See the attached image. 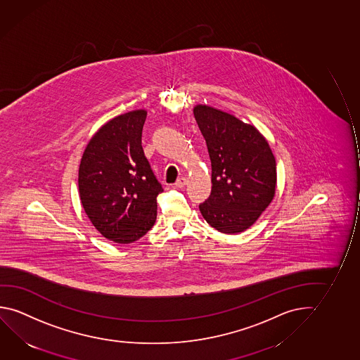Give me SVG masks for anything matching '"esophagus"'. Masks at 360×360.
Here are the masks:
<instances>
[{
  "instance_id": "esophagus-1",
  "label": "esophagus",
  "mask_w": 360,
  "mask_h": 360,
  "mask_svg": "<svg viewBox=\"0 0 360 360\" xmlns=\"http://www.w3.org/2000/svg\"><path fill=\"white\" fill-rule=\"evenodd\" d=\"M186 184H187V178L181 177L178 178L176 183H174V187H176V188H182V187H184Z\"/></svg>"
}]
</instances>
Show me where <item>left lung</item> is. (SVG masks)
<instances>
[{"label": "left lung", "instance_id": "1", "mask_svg": "<svg viewBox=\"0 0 360 360\" xmlns=\"http://www.w3.org/2000/svg\"><path fill=\"white\" fill-rule=\"evenodd\" d=\"M194 117L212 163V192L200 213L219 232H243L274 197V155L257 128L232 115L200 105Z\"/></svg>", "mask_w": 360, "mask_h": 360}]
</instances>
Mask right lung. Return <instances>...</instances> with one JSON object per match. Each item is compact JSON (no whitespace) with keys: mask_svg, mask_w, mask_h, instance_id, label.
Here are the masks:
<instances>
[{"mask_svg":"<svg viewBox=\"0 0 360 360\" xmlns=\"http://www.w3.org/2000/svg\"><path fill=\"white\" fill-rule=\"evenodd\" d=\"M147 112L116 117L87 144L79 165L78 189L86 214L96 229L116 243L143 237L157 218L163 191L142 148Z\"/></svg>","mask_w":360,"mask_h":360,"instance_id":"add662e5","label":"right lung"}]
</instances>
